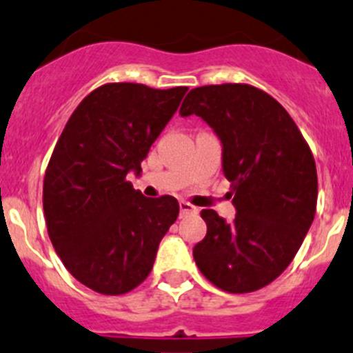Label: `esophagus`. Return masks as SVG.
Returning <instances> with one entry per match:
<instances>
[{
	"label": "esophagus",
	"mask_w": 353,
	"mask_h": 353,
	"mask_svg": "<svg viewBox=\"0 0 353 353\" xmlns=\"http://www.w3.org/2000/svg\"><path fill=\"white\" fill-rule=\"evenodd\" d=\"M190 213H197V208L192 206L190 203H187V201H180V214L185 216V214H190Z\"/></svg>",
	"instance_id": "esophagus-1"
}]
</instances>
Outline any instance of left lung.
<instances>
[{
    "mask_svg": "<svg viewBox=\"0 0 353 353\" xmlns=\"http://www.w3.org/2000/svg\"><path fill=\"white\" fill-rule=\"evenodd\" d=\"M199 116L221 142L236 218L203 210L208 232L194 260L227 293H251L277 279L300 250L317 206V170L288 110L250 85L190 90L180 116Z\"/></svg>",
    "mask_w": 353,
    "mask_h": 353,
    "instance_id": "8db88e82",
    "label": "left lung"
}]
</instances>
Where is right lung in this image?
I'll use <instances>...</instances> for the list:
<instances>
[{
    "mask_svg": "<svg viewBox=\"0 0 353 353\" xmlns=\"http://www.w3.org/2000/svg\"><path fill=\"white\" fill-rule=\"evenodd\" d=\"M187 86L154 90L109 83L76 107L53 149L43 183L48 236L67 270L102 294L147 279L179 201L133 189L150 145L179 109Z\"/></svg>",
    "mask_w": 353,
    "mask_h": 353,
    "instance_id": "right-lung-1",
    "label": "right lung"
}]
</instances>
